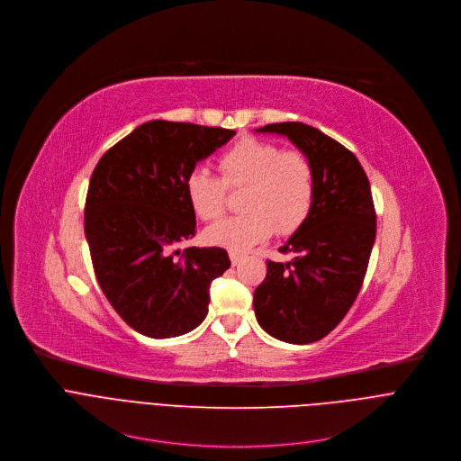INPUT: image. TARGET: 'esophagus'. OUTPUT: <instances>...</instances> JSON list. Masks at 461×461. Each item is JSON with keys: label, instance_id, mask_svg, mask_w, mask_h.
<instances>
[{"label": "esophagus", "instance_id": "esophagus-1", "mask_svg": "<svg viewBox=\"0 0 461 461\" xmlns=\"http://www.w3.org/2000/svg\"><path fill=\"white\" fill-rule=\"evenodd\" d=\"M229 256H230L232 265H238L241 261V254H238V252H229Z\"/></svg>", "mask_w": 461, "mask_h": 461}]
</instances>
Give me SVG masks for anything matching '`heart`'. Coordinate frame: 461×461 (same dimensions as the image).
I'll return each instance as SVG.
<instances>
[{"label": "heart", "mask_w": 461, "mask_h": 461, "mask_svg": "<svg viewBox=\"0 0 461 461\" xmlns=\"http://www.w3.org/2000/svg\"><path fill=\"white\" fill-rule=\"evenodd\" d=\"M220 177L194 168L185 177V194L193 212L205 221L220 218L227 205V189H243L241 216L221 220L205 230L211 245L243 252L278 230L296 232L307 220L316 193L314 168L298 150L258 138H243L218 161Z\"/></svg>", "instance_id": "b5f03b06"}]
</instances>
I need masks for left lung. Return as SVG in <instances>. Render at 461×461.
Masks as SVG:
<instances>
[{"mask_svg":"<svg viewBox=\"0 0 461 461\" xmlns=\"http://www.w3.org/2000/svg\"><path fill=\"white\" fill-rule=\"evenodd\" d=\"M256 131L287 136L314 168L312 209L280 247L293 259H267V276L252 302L263 330L305 345L325 338L345 318L363 285L376 240L369 177L348 149L311 125L285 122Z\"/></svg>","mask_w":461,"mask_h":461,"instance_id":"obj_1","label":"left lung"}]
</instances>
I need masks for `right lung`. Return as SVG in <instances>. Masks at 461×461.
I'll return each mask as SVG.
<instances>
[{"label": "right lung", "instance_id": "obj_1", "mask_svg": "<svg viewBox=\"0 0 461 461\" xmlns=\"http://www.w3.org/2000/svg\"><path fill=\"white\" fill-rule=\"evenodd\" d=\"M236 132L154 120L111 147L90 176L85 238L96 280L122 320L149 338L196 329L225 249L177 245L196 234L185 177Z\"/></svg>", "mask_w": 461, "mask_h": 461}]
</instances>
